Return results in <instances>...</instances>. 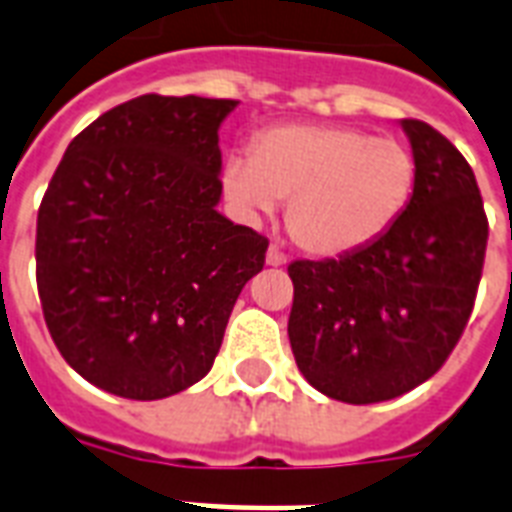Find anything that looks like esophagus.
<instances>
[{"label": "esophagus", "instance_id": "1", "mask_svg": "<svg viewBox=\"0 0 512 512\" xmlns=\"http://www.w3.org/2000/svg\"><path fill=\"white\" fill-rule=\"evenodd\" d=\"M265 263L273 265V268H279V265H287V255H284L279 247H268V252H265Z\"/></svg>", "mask_w": 512, "mask_h": 512}]
</instances>
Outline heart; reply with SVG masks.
Segmentation results:
<instances>
[{
  "instance_id": "obj_1",
  "label": "heart",
  "mask_w": 512,
  "mask_h": 512,
  "mask_svg": "<svg viewBox=\"0 0 512 512\" xmlns=\"http://www.w3.org/2000/svg\"><path fill=\"white\" fill-rule=\"evenodd\" d=\"M417 162L398 138H369L356 127L281 124L231 156L223 191L244 217L268 215L287 199V231L321 257L364 249L404 215Z\"/></svg>"
}]
</instances>
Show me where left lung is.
Masks as SVG:
<instances>
[{"mask_svg":"<svg viewBox=\"0 0 512 512\" xmlns=\"http://www.w3.org/2000/svg\"><path fill=\"white\" fill-rule=\"evenodd\" d=\"M417 180L385 236L335 260H295L289 342L324 396L377 404L441 369L468 324L489 223L465 156L417 119H401Z\"/></svg>","mask_w":512,"mask_h":512,"instance_id":"8db88e82","label":"left lung"}]
</instances>
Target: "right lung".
I'll use <instances>...</instances> for the list:
<instances>
[{
  "label": "right lung",
  "mask_w": 512,
  "mask_h": 512,
  "mask_svg": "<svg viewBox=\"0 0 512 512\" xmlns=\"http://www.w3.org/2000/svg\"><path fill=\"white\" fill-rule=\"evenodd\" d=\"M236 100L140 95L76 135L36 217V287L60 356L156 401L215 364L268 239L217 212V130Z\"/></svg>",
  "instance_id": "right-lung-1"
}]
</instances>
